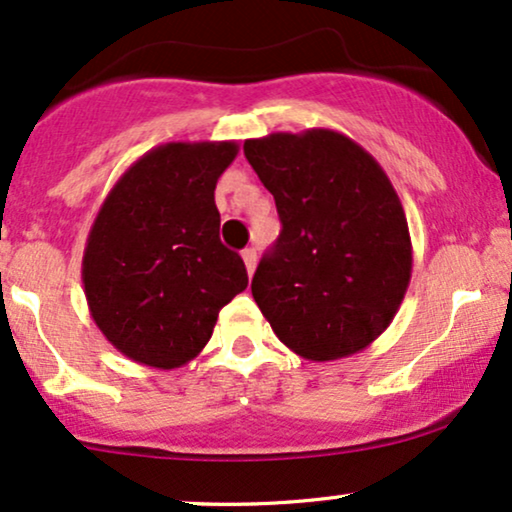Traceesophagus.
<instances>
[{
    "label": "esophagus",
    "instance_id": "34e87169",
    "mask_svg": "<svg viewBox=\"0 0 512 512\" xmlns=\"http://www.w3.org/2000/svg\"><path fill=\"white\" fill-rule=\"evenodd\" d=\"M243 262H245V269H248V276L255 274V267H257V252H255V248H245L243 250Z\"/></svg>",
    "mask_w": 512,
    "mask_h": 512
}]
</instances>
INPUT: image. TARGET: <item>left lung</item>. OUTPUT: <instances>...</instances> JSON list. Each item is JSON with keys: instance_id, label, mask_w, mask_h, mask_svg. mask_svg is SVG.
<instances>
[{"instance_id": "1", "label": "left lung", "mask_w": 512, "mask_h": 512, "mask_svg": "<svg viewBox=\"0 0 512 512\" xmlns=\"http://www.w3.org/2000/svg\"><path fill=\"white\" fill-rule=\"evenodd\" d=\"M276 200L281 236L252 276V297L295 354L333 361L390 326L411 281L404 208L383 167L333 129L274 132L243 144Z\"/></svg>"}]
</instances>
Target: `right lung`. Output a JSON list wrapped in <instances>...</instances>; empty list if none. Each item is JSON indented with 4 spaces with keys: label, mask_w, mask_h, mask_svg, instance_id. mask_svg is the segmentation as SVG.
<instances>
[{
    "label": "right lung",
    "mask_w": 512,
    "mask_h": 512,
    "mask_svg": "<svg viewBox=\"0 0 512 512\" xmlns=\"http://www.w3.org/2000/svg\"><path fill=\"white\" fill-rule=\"evenodd\" d=\"M236 141H170L141 155L101 203L82 257L89 314L127 359L179 368L208 345L219 309L248 288L219 241L215 186Z\"/></svg>",
    "instance_id": "right-lung-1"
}]
</instances>
